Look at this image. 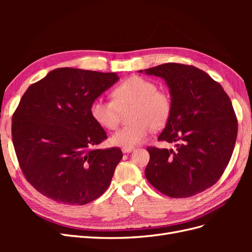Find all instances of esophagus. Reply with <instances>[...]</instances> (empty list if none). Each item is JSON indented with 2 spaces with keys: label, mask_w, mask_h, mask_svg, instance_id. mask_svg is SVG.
Segmentation results:
<instances>
[{
  "label": "esophagus",
  "mask_w": 252,
  "mask_h": 252,
  "mask_svg": "<svg viewBox=\"0 0 252 252\" xmlns=\"http://www.w3.org/2000/svg\"><path fill=\"white\" fill-rule=\"evenodd\" d=\"M133 150H134L133 147H123V148H122V151H123V154H129V152H131Z\"/></svg>",
  "instance_id": "esophagus-1"
}]
</instances>
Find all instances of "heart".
<instances>
[{
	"label": "heart",
	"instance_id": "obj_1",
	"mask_svg": "<svg viewBox=\"0 0 252 252\" xmlns=\"http://www.w3.org/2000/svg\"><path fill=\"white\" fill-rule=\"evenodd\" d=\"M113 101L96 97L90 105V114L96 123L108 130L119 125L121 110L132 109L129 114L131 124L120 128L110 138L113 145L134 147L142 144L151 129H161L168 123L173 110L171 95L158 90V84L140 75H132L112 91Z\"/></svg>",
	"mask_w": 252,
	"mask_h": 252
}]
</instances>
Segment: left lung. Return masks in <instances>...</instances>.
<instances>
[{"instance_id":"1","label":"left lung","mask_w":252,"mask_h":252,"mask_svg":"<svg viewBox=\"0 0 252 252\" xmlns=\"http://www.w3.org/2000/svg\"><path fill=\"white\" fill-rule=\"evenodd\" d=\"M145 72L169 87L173 110L158 140L177 143V150L147 147L145 177L167 196L195 195L216 184L232 156L238 120L230 98L220 83L191 65L167 63Z\"/></svg>"}]
</instances>
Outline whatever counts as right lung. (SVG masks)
<instances>
[{
  "instance_id": "obj_1",
  "label": "right lung",
  "mask_w": 252,
  "mask_h": 252,
  "mask_svg": "<svg viewBox=\"0 0 252 252\" xmlns=\"http://www.w3.org/2000/svg\"><path fill=\"white\" fill-rule=\"evenodd\" d=\"M119 80L114 72L57 68L30 85L12 116V143L26 180L58 203L85 205L110 185L123 158L95 149L107 133L90 105Z\"/></svg>"
}]
</instances>
